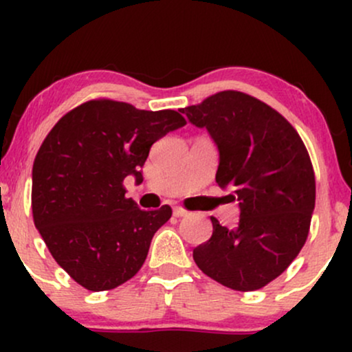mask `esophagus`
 <instances>
[{"label":"esophagus","instance_id":"1","mask_svg":"<svg viewBox=\"0 0 352 352\" xmlns=\"http://www.w3.org/2000/svg\"><path fill=\"white\" fill-rule=\"evenodd\" d=\"M187 215V210L182 207H173V217H185Z\"/></svg>","mask_w":352,"mask_h":352}]
</instances>
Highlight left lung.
<instances>
[{
    "label": "left lung",
    "instance_id": "left-lung-1",
    "mask_svg": "<svg viewBox=\"0 0 352 352\" xmlns=\"http://www.w3.org/2000/svg\"><path fill=\"white\" fill-rule=\"evenodd\" d=\"M182 112L208 131L220 155L218 187L232 188L240 207L235 228L210 218L213 233L193 250V260L227 288H263L308 238L316 200L308 151L280 112L245 92H218Z\"/></svg>",
    "mask_w": 352,
    "mask_h": 352
}]
</instances>
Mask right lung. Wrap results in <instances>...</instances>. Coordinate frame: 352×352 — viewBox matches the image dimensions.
<instances>
[{
    "label": "right lung",
    "instance_id": "add662e5",
    "mask_svg": "<svg viewBox=\"0 0 352 352\" xmlns=\"http://www.w3.org/2000/svg\"><path fill=\"white\" fill-rule=\"evenodd\" d=\"M177 111H140L89 100L51 129L36 153L31 207L52 258L89 292L117 288L142 268L152 236L172 208L145 212L125 197L124 179L142 182L152 144L184 127Z\"/></svg>",
    "mask_w": 352,
    "mask_h": 352
}]
</instances>
